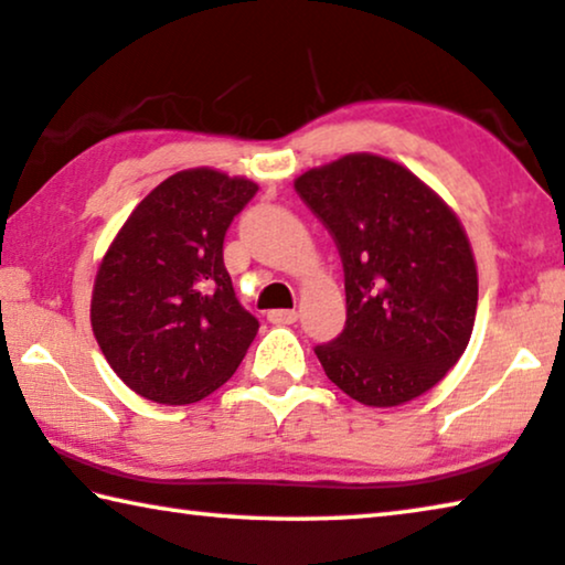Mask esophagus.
<instances>
[{
    "instance_id": "34e87169",
    "label": "esophagus",
    "mask_w": 565,
    "mask_h": 565,
    "mask_svg": "<svg viewBox=\"0 0 565 565\" xmlns=\"http://www.w3.org/2000/svg\"><path fill=\"white\" fill-rule=\"evenodd\" d=\"M267 320L275 326H290L298 320V310H270L267 312Z\"/></svg>"
}]
</instances>
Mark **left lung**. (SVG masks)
<instances>
[{"label":"left lung","instance_id":"obj_1","mask_svg":"<svg viewBox=\"0 0 565 565\" xmlns=\"http://www.w3.org/2000/svg\"><path fill=\"white\" fill-rule=\"evenodd\" d=\"M295 192L343 263L345 326L316 345L326 376L366 406L429 392L475 326L477 267L457 216L409 169L371 153L306 171Z\"/></svg>","mask_w":565,"mask_h":565}]
</instances>
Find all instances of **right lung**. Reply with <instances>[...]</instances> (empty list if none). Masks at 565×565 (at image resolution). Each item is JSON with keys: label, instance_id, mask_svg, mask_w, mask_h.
Returning a JSON list of instances; mask_svg holds the SVG:
<instances>
[{"label": "right lung", "instance_id": "obj_1", "mask_svg": "<svg viewBox=\"0 0 565 565\" xmlns=\"http://www.w3.org/2000/svg\"><path fill=\"white\" fill-rule=\"evenodd\" d=\"M257 184L212 169L161 181L128 216L95 277L90 323L136 394L192 404L245 359L259 320L239 306L224 234Z\"/></svg>", "mask_w": 565, "mask_h": 565}]
</instances>
